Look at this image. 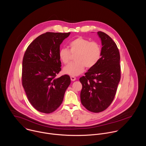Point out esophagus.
<instances>
[{
    "instance_id": "1",
    "label": "esophagus",
    "mask_w": 146,
    "mask_h": 146,
    "mask_svg": "<svg viewBox=\"0 0 146 146\" xmlns=\"http://www.w3.org/2000/svg\"><path fill=\"white\" fill-rule=\"evenodd\" d=\"M70 78H71V80L72 81H75L76 80V78L75 76H70Z\"/></svg>"
}]
</instances>
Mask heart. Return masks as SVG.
<instances>
[{"instance_id":"b5f03b06","label":"heart","mask_w":146,"mask_h":146,"mask_svg":"<svg viewBox=\"0 0 146 146\" xmlns=\"http://www.w3.org/2000/svg\"><path fill=\"white\" fill-rule=\"evenodd\" d=\"M70 50L61 48L58 52L60 60L64 64L70 62L71 54H75L74 62L65 67L63 71L71 76H77L82 73L85 66L91 68L100 61L102 56V48L97 42H90L89 39L79 36L69 43Z\"/></svg>"}]
</instances>
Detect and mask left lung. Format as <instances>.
Returning <instances> with one entry per match:
<instances>
[{
  "label": "left lung",
  "instance_id": "8db88e82",
  "mask_svg": "<svg viewBox=\"0 0 146 146\" xmlns=\"http://www.w3.org/2000/svg\"><path fill=\"white\" fill-rule=\"evenodd\" d=\"M102 42V56L79 79L82 84L81 102L89 111L98 113L112 102L121 78L120 56L115 42L102 31L97 33Z\"/></svg>",
  "mask_w": 146,
  "mask_h": 146
}]
</instances>
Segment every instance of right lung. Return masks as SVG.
<instances>
[{
	"instance_id": "obj_1",
	"label": "right lung",
	"mask_w": 146,
	"mask_h": 146,
	"mask_svg": "<svg viewBox=\"0 0 146 146\" xmlns=\"http://www.w3.org/2000/svg\"><path fill=\"white\" fill-rule=\"evenodd\" d=\"M70 33L47 32L28 46L22 61V84L31 104L38 111L50 113L62 103L71 83L68 75L57 78L61 70L58 52Z\"/></svg>"
}]
</instances>
